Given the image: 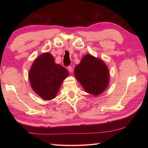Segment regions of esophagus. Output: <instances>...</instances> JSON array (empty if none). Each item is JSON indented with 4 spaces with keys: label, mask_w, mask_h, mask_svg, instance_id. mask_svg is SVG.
I'll return each mask as SVG.
<instances>
[{
    "label": "esophagus",
    "mask_w": 148,
    "mask_h": 148,
    "mask_svg": "<svg viewBox=\"0 0 148 148\" xmlns=\"http://www.w3.org/2000/svg\"><path fill=\"white\" fill-rule=\"evenodd\" d=\"M68 71H69V72H72V67L71 66H68Z\"/></svg>",
    "instance_id": "obj_1"
}]
</instances>
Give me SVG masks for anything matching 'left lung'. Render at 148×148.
I'll return each mask as SVG.
<instances>
[{
  "instance_id": "8db88e82",
  "label": "left lung",
  "mask_w": 148,
  "mask_h": 148,
  "mask_svg": "<svg viewBox=\"0 0 148 148\" xmlns=\"http://www.w3.org/2000/svg\"><path fill=\"white\" fill-rule=\"evenodd\" d=\"M74 76L85 91L93 96L103 92L108 86L109 70L105 62L91 54L84 56L74 69Z\"/></svg>"
}]
</instances>
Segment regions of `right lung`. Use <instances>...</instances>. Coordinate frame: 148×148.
Returning a JSON list of instances; mask_svg holds the SVG:
<instances>
[{
	"label": "right lung",
	"mask_w": 148,
	"mask_h": 148,
	"mask_svg": "<svg viewBox=\"0 0 148 148\" xmlns=\"http://www.w3.org/2000/svg\"><path fill=\"white\" fill-rule=\"evenodd\" d=\"M69 72L61 65L56 63L51 53H42L34 60L29 72L31 87L42 99L46 101L56 98Z\"/></svg>",
	"instance_id": "add662e5"
}]
</instances>
